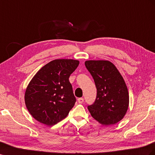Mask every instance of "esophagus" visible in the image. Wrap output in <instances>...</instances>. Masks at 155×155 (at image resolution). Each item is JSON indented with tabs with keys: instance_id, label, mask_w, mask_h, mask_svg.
<instances>
[{
	"instance_id": "34e87169",
	"label": "esophagus",
	"mask_w": 155,
	"mask_h": 155,
	"mask_svg": "<svg viewBox=\"0 0 155 155\" xmlns=\"http://www.w3.org/2000/svg\"><path fill=\"white\" fill-rule=\"evenodd\" d=\"M83 101H84V99H83V98H79L78 99V102L79 104H82L83 102Z\"/></svg>"
}]
</instances>
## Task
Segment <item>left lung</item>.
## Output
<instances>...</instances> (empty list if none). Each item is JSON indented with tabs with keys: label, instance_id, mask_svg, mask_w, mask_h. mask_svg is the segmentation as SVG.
Returning a JSON list of instances; mask_svg holds the SVG:
<instances>
[{
	"label": "left lung",
	"instance_id": "obj_1",
	"mask_svg": "<svg viewBox=\"0 0 155 155\" xmlns=\"http://www.w3.org/2000/svg\"><path fill=\"white\" fill-rule=\"evenodd\" d=\"M85 64L97 89L95 102L87 107L91 116L105 126L119 122L129 105L128 91L123 78L110 61L90 60Z\"/></svg>",
	"mask_w": 155,
	"mask_h": 155
}]
</instances>
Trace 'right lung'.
<instances>
[{
  "label": "right lung",
  "mask_w": 155,
  "mask_h": 155,
  "mask_svg": "<svg viewBox=\"0 0 155 155\" xmlns=\"http://www.w3.org/2000/svg\"><path fill=\"white\" fill-rule=\"evenodd\" d=\"M79 64L78 60H53L32 78L25 93V102L36 120L53 126L67 117L76 101L69 77Z\"/></svg>",
  "instance_id": "right-lung-1"
}]
</instances>
